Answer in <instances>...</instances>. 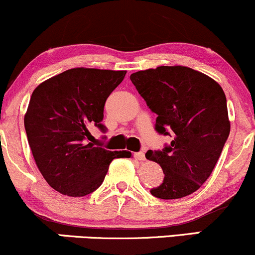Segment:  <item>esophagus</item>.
<instances>
[{
	"label": "esophagus",
	"instance_id": "obj_1",
	"mask_svg": "<svg viewBox=\"0 0 255 255\" xmlns=\"http://www.w3.org/2000/svg\"><path fill=\"white\" fill-rule=\"evenodd\" d=\"M134 157H135V159L139 160V162H144L145 160L144 152H136V153H134Z\"/></svg>",
	"mask_w": 255,
	"mask_h": 255
}]
</instances>
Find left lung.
I'll list each match as a JSON object with an SVG mask.
<instances>
[{
	"label": "left lung",
	"instance_id": "obj_1",
	"mask_svg": "<svg viewBox=\"0 0 255 255\" xmlns=\"http://www.w3.org/2000/svg\"><path fill=\"white\" fill-rule=\"evenodd\" d=\"M130 80L157 114L156 130L172 137L163 151L145 154L164 172L163 183L151 194L164 200L192 194L210 177L229 136L223 89L212 78L184 66L139 71Z\"/></svg>",
	"mask_w": 255,
	"mask_h": 255
}]
</instances>
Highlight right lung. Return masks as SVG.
Masks as SVG:
<instances>
[{
  "mask_svg": "<svg viewBox=\"0 0 255 255\" xmlns=\"http://www.w3.org/2000/svg\"><path fill=\"white\" fill-rule=\"evenodd\" d=\"M126 73L72 68L43 81L32 93L24 119L28 144L40 174L61 194L85 197L95 192L111 160L131 156L86 141L92 126L105 131V101Z\"/></svg>",
  "mask_w": 255,
  "mask_h": 255,
  "instance_id": "obj_1",
  "label": "right lung"
}]
</instances>
